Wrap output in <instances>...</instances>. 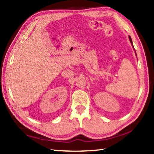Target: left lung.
Returning a JSON list of instances; mask_svg holds the SVG:
<instances>
[{"instance_id": "1", "label": "left lung", "mask_w": 154, "mask_h": 154, "mask_svg": "<svg viewBox=\"0 0 154 154\" xmlns=\"http://www.w3.org/2000/svg\"><path fill=\"white\" fill-rule=\"evenodd\" d=\"M129 38H130V43H131L132 44V39H131V37H130V36H129ZM134 50H135V49H134ZM135 53H136V51H135Z\"/></svg>"}]
</instances>
